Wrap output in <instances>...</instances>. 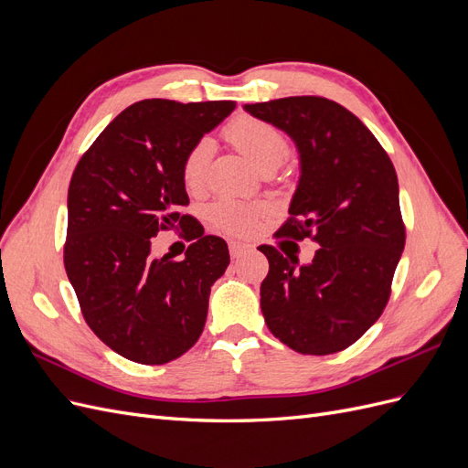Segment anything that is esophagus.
<instances>
[{
	"instance_id": "34e87169",
	"label": "esophagus",
	"mask_w": 468,
	"mask_h": 468,
	"mask_svg": "<svg viewBox=\"0 0 468 468\" xmlns=\"http://www.w3.org/2000/svg\"><path fill=\"white\" fill-rule=\"evenodd\" d=\"M251 251V246L248 244H239V242H230V256L236 260L239 256H244V253Z\"/></svg>"
}]
</instances>
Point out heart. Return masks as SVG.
I'll return each instance as SVG.
<instances>
[{
    "label": "heart",
    "mask_w": 468,
    "mask_h": 468,
    "mask_svg": "<svg viewBox=\"0 0 468 468\" xmlns=\"http://www.w3.org/2000/svg\"><path fill=\"white\" fill-rule=\"evenodd\" d=\"M224 136L232 146L244 152L261 172L269 174L277 169L289 155V138L275 124L258 117L239 115L232 119L224 129ZM212 155V143L201 138L187 150L181 162V181L189 193H199L208 174ZM269 212L265 205H250L234 199H218L208 207V218L218 230L236 236L253 232L260 218Z\"/></svg>",
    "instance_id": "b5f03b06"
}]
</instances>
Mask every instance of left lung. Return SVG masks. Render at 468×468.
<instances>
[{
    "label": "left lung",
    "instance_id": "obj_1",
    "mask_svg": "<svg viewBox=\"0 0 468 468\" xmlns=\"http://www.w3.org/2000/svg\"><path fill=\"white\" fill-rule=\"evenodd\" d=\"M244 109L285 131L301 154L291 218L275 236L320 246L306 265L260 246L269 260L260 289L265 324L303 356H330L356 344L388 303L406 242L399 177L373 133L332 99L282 97Z\"/></svg>",
    "mask_w": 468,
    "mask_h": 468
}]
</instances>
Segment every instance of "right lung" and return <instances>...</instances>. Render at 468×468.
Here are the masks:
<instances>
[{"mask_svg":"<svg viewBox=\"0 0 468 468\" xmlns=\"http://www.w3.org/2000/svg\"><path fill=\"white\" fill-rule=\"evenodd\" d=\"M234 107L144 99L112 119L74 169L64 267L88 325L124 359L169 363L205 328L210 287L230 253L181 212L189 205L181 162ZM164 229L194 239L186 261L151 256Z\"/></svg>","mask_w":468,"mask_h":468,"instance_id":"right-lung-1","label":"right lung"}]
</instances>
